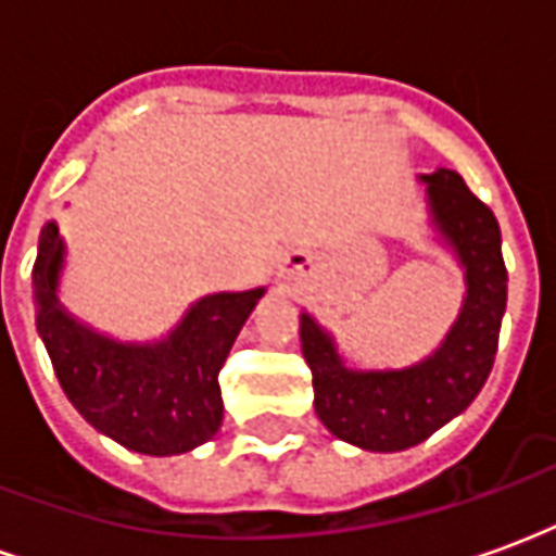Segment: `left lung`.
<instances>
[{
  "label": "left lung",
  "instance_id": "left-lung-1",
  "mask_svg": "<svg viewBox=\"0 0 556 556\" xmlns=\"http://www.w3.org/2000/svg\"><path fill=\"white\" fill-rule=\"evenodd\" d=\"M426 184L431 229L465 270V301L441 345L402 369H357L337 339L301 313V349L313 369L315 414L339 441L369 453H402L458 417L485 384L506 313L501 226L462 175L434 169Z\"/></svg>",
  "mask_w": 556,
  "mask_h": 556
}]
</instances>
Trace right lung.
<instances>
[{
  "label": "right lung",
  "mask_w": 556,
  "mask_h": 556,
  "mask_svg": "<svg viewBox=\"0 0 556 556\" xmlns=\"http://www.w3.org/2000/svg\"><path fill=\"white\" fill-rule=\"evenodd\" d=\"M67 247L55 219L31 267L35 325L71 405L94 429L142 455H181L223 422L219 369L265 286L205 294L166 337L125 342L67 313L59 298Z\"/></svg>",
  "instance_id": "obj_1"
}]
</instances>
